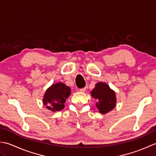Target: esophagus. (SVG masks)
I'll return each instance as SVG.
<instances>
[{"instance_id": "34e87169", "label": "esophagus", "mask_w": 156, "mask_h": 156, "mask_svg": "<svg viewBox=\"0 0 156 156\" xmlns=\"http://www.w3.org/2000/svg\"><path fill=\"white\" fill-rule=\"evenodd\" d=\"M80 92H85L86 91V88H80V90H79Z\"/></svg>"}]
</instances>
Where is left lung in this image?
Here are the masks:
<instances>
[{"label": "left lung", "instance_id": "1", "mask_svg": "<svg viewBox=\"0 0 156 156\" xmlns=\"http://www.w3.org/2000/svg\"><path fill=\"white\" fill-rule=\"evenodd\" d=\"M91 96L98 101L96 106L101 114L107 113L115 107L117 101L115 92L105 82H98L91 91Z\"/></svg>", "mask_w": 156, "mask_h": 156}]
</instances>
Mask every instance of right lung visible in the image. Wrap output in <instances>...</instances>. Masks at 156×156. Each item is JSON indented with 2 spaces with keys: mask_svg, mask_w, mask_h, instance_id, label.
<instances>
[{
  "mask_svg": "<svg viewBox=\"0 0 156 156\" xmlns=\"http://www.w3.org/2000/svg\"><path fill=\"white\" fill-rule=\"evenodd\" d=\"M71 94V89L62 82L53 84L48 88L43 98L46 108L53 112L59 111L64 108V103Z\"/></svg>",
  "mask_w": 156,
  "mask_h": 156,
  "instance_id": "1",
  "label": "right lung"
}]
</instances>
